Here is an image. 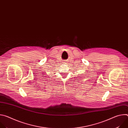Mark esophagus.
<instances>
[{
  "label": "esophagus",
  "mask_w": 128,
  "mask_h": 128,
  "mask_svg": "<svg viewBox=\"0 0 128 128\" xmlns=\"http://www.w3.org/2000/svg\"><path fill=\"white\" fill-rule=\"evenodd\" d=\"M68 61H67V60H64V62H63V63L64 64H68Z\"/></svg>",
  "instance_id": "34e87169"
}]
</instances>
